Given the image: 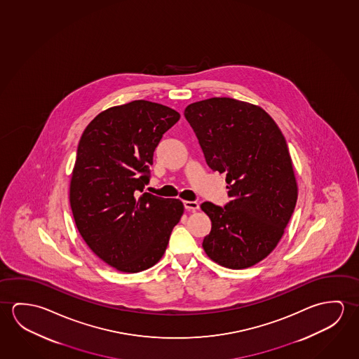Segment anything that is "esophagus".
Listing matches in <instances>:
<instances>
[{"label": "esophagus", "mask_w": 359, "mask_h": 359, "mask_svg": "<svg viewBox=\"0 0 359 359\" xmlns=\"http://www.w3.org/2000/svg\"><path fill=\"white\" fill-rule=\"evenodd\" d=\"M183 205L187 211H196L199 208L198 202H196V201H184Z\"/></svg>", "instance_id": "esophagus-1"}]
</instances>
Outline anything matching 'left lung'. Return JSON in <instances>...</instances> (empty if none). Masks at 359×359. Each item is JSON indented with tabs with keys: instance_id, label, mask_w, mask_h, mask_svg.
<instances>
[{
	"instance_id": "obj_1",
	"label": "left lung",
	"mask_w": 359,
	"mask_h": 359,
	"mask_svg": "<svg viewBox=\"0 0 359 359\" xmlns=\"http://www.w3.org/2000/svg\"><path fill=\"white\" fill-rule=\"evenodd\" d=\"M184 117L212 171L226 173L224 207L203 202L212 229L203 250L223 267L242 269L276 248L297 203V183L285 136L250 103L215 97L192 103Z\"/></svg>"
}]
</instances>
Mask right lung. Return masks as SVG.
<instances>
[{"label": "right lung", "mask_w": 359, "mask_h": 359, "mask_svg": "<svg viewBox=\"0 0 359 359\" xmlns=\"http://www.w3.org/2000/svg\"><path fill=\"white\" fill-rule=\"evenodd\" d=\"M178 120L175 109L138 100L103 111L81 136L69 187L74 222L93 253L121 272L158 262L182 217L180 199L143 192L154 149Z\"/></svg>", "instance_id": "add662e5"}]
</instances>
